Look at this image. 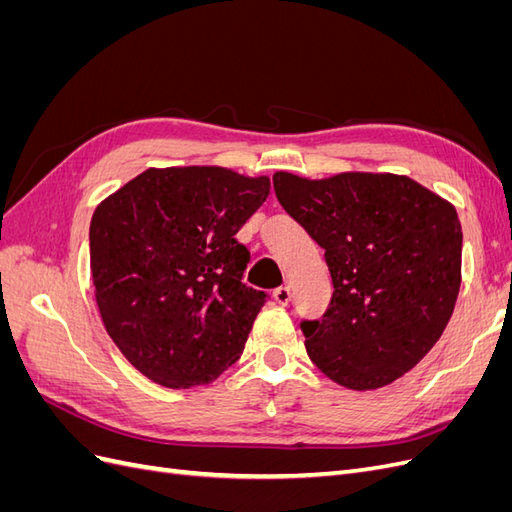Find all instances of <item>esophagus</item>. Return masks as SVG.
<instances>
[{
  "label": "esophagus",
  "mask_w": 512,
  "mask_h": 512,
  "mask_svg": "<svg viewBox=\"0 0 512 512\" xmlns=\"http://www.w3.org/2000/svg\"><path fill=\"white\" fill-rule=\"evenodd\" d=\"M273 299H275V303H280V305H288V303H290V299H292V290H290L288 286H280V288H275V290H273Z\"/></svg>",
  "instance_id": "34e87169"
}]
</instances>
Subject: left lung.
<instances>
[{
    "label": "left lung",
    "mask_w": 512,
    "mask_h": 512,
    "mask_svg": "<svg viewBox=\"0 0 512 512\" xmlns=\"http://www.w3.org/2000/svg\"><path fill=\"white\" fill-rule=\"evenodd\" d=\"M273 188L324 250L335 288L320 320H301L309 359L354 391L404 376L436 346L457 301L455 207L397 175L275 173Z\"/></svg>",
    "instance_id": "1"
}]
</instances>
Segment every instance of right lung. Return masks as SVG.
I'll return each instance as SVG.
<instances>
[{"label":"right lung","mask_w":512,"mask_h":512,"mask_svg":"<svg viewBox=\"0 0 512 512\" xmlns=\"http://www.w3.org/2000/svg\"><path fill=\"white\" fill-rule=\"evenodd\" d=\"M269 188L218 166L149 168L96 209L89 252L104 327L153 382L207 384L241 356L269 294L241 282L250 252L235 235Z\"/></svg>","instance_id":"1"}]
</instances>
